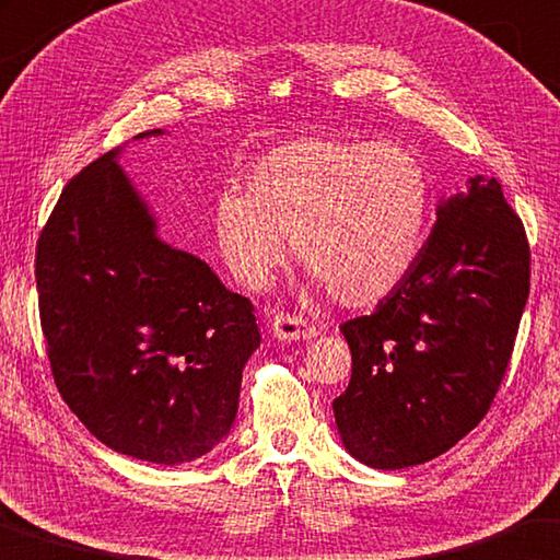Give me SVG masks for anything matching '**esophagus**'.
I'll use <instances>...</instances> for the list:
<instances>
[{
  "instance_id": "esophagus-1",
  "label": "esophagus",
  "mask_w": 560,
  "mask_h": 560,
  "mask_svg": "<svg viewBox=\"0 0 560 560\" xmlns=\"http://www.w3.org/2000/svg\"><path fill=\"white\" fill-rule=\"evenodd\" d=\"M272 332L278 340L298 342V340H313V337H317V327L302 315L278 313L272 319Z\"/></svg>"
}]
</instances>
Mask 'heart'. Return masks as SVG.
Instances as JSON below:
<instances>
[{"label":"heart","mask_w":560,"mask_h":560,"mask_svg":"<svg viewBox=\"0 0 560 560\" xmlns=\"http://www.w3.org/2000/svg\"><path fill=\"white\" fill-rule=\"evenodd\" d=\"M432 186L424 163L392 143L305 139L260 155L245 196L215 203L231 270L262 288L288 258L313 270L345 305H374L399 288L424 247Z\"/></svg>","instance_id":"obj_1"}]
</instances>
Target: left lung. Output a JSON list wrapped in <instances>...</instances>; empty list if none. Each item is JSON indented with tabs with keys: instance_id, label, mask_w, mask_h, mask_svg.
<instances>
[{
	"instance_id": "1",
	"label": "left lung",
	"mask_w": 560,
	"mask_h": 560,
	"mask_svg": "<svg viewBox=\"0 0 560 560\" xmlns=\"http://www.w3.org/2000/svg\"><path fill=\"white\" fill-rule=\"evenodd\" d=\"M530 290L524 220L497 178L436 206L432 235L372 315L340 325L352 380L332 401L354 459L405 469L448 452L487 417Z\"/></svg>"
}]
</instances>
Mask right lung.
<instances>
[{"instance_id": "1", "label": "right lung", "mask_w": 560, "mask_h": 560, "mask_svg": "<svg viewBox=\"0 0 560 560\" xmlns=\"http://www.w3.org/2000/svg\"><path fill=\"white\" fill-rule=\"evenodd\" d=\"M114 159L63 186L36 241L51 374L101 444L153 464L194 462L233 427L243 366L260 345L253 302L159 241Z\"/></svg>"}]
</instances>
